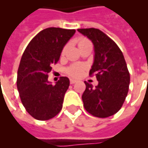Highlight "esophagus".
<instances>
[{"label":"esophagus","mask_w":148,"mask_h":148,"mask_svg":"<svg viewBox=\"0 0 148 148\" xmlns=\"http://www.w3.org/2000/svg\"><path fill=\"white\" fill-rule=\"evenodd\" d=\"M77 80H74V79H71V80H70V84H75L77 82Z\"/></svg>","instance_id":"esophagus-1"}]
</instances>
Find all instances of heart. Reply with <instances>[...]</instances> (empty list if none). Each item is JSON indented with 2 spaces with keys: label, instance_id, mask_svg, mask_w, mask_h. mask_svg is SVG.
Masks as SVG:
<instances>
[{
  "label": "heart",
  "instance_id": "1",
  "mask_svg": "<svg viewBox=\"0 0 148 148\" xmlns=\"http://www.w3.org/2000/svg\"><path fill=\"white\" fill-rule=\"evenodd\" d=\"M90 41L88 39L85 38H80L77 40V44H78L79 47H84V45H88V44H90ZM67 49V46H65L62 50V52L61 53L64 54ZM86 69V66L84 64H71V66H69L68 67L66 68L65 70V73L68 75V76L71 77H81L83 73L84 72Z\"/></svg>",
  "mask_w": 148,
  "mask_h": 148
}]
</instances>
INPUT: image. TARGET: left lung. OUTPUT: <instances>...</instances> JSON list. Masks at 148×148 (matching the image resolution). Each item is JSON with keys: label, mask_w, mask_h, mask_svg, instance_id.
Returning <instances> with one entry per match:
<instances>
[{"label": "left lung", "mask_w": 148, "mask_h": 148, "mask_svg": "<svg viewBox=\"0 0 148 148\" xmlns=\"http://www.w3.org/2000/svg\"><path fill=\"white\" fill-rule=\"evenodd\" d=\"M77 31L94 45L95 61L89 75H95L98 81L95 88L84 81V107L95 117H110L121 108L128 93L130 73L124 57L117 44L101 30L92 27Z\"/></svg>", "instance_id": "1"}]
</instances>
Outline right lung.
<instances>
[{
  "instance_id": "obj_1",
  "label": "right lung",
  "mask_w": 148,
  "mask_h": 148,
  "mask_svg": "<svg viewBox=\"0 0 148 148\" xmlns=\"http://www.w3.org/2000/svg\"><path fill=\"white\" fill-rule=\"evenodd\" d=\"M75 31L60 27L45 29L30 41L22 55L17 71V90L24 108L35 119L50 120L62 109L69 79L60 77L53 85L47 81L48 73Z\"/></svg>"
}]
</instances>
